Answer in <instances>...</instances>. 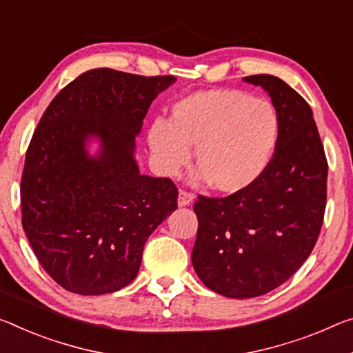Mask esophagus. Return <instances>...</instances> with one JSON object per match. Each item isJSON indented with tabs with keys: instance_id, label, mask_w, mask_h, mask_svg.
Returning <instances> with one entry per match:
<instances>
[{
	"instance_id": "obj_1",
	"label": "esophagus",
	"mask_w": 353,
	"mask_h": 353,
	"mask_svg": "<svg viewBox=\"0 0 353 353\" xmlns=\"http://www.w3.org/2000/svg\"><path fill=\"white\" fill-rule=\"evenodd\" d=\"M194 199V194L190 193V192H185V190H179V198H177V204L181 207H185V205H190L193 203Z\"/></svg>"
}]
</instances>
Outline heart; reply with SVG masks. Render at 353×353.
I'll return each mask as SVG.
<instances>
[{
  "instance_id": "b5f03b06",
  "label": "heart",
  "mask_w": 353,
  "mask_h": 353,
  "mask_svg": "<svg viewBox=\"0 0 353 353\" xmlns=\"http://www.w3.org/2000/svg\"><path fill=\"white\" fill-rule=\"evenodd\" d=\"M278 137V113L265 100L240 89H209L179 100L170 122L150 125L148 143L165 176H176L194 148V181L231 194L264 174Z\"/></svg>"
}]
</instances>
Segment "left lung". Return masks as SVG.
Segmentation results:
<instances>
[{
  "label": "left lung",
  "mask_w": 353,
  "mask_h": 353,
  "mask_svg": "<svg viewBox=\"0 0 353 353\" xmlns=\"http://www.w3.org/2000/svg\"><path fill=\"white\" fill-rule=\"evenodd\" d=\"M279 117L278 144L257 181L226 198L198 196L192 262L201 281L229 299L281 286L311 254L327 204L328 165L312 111L281 78L251 75Z\"/></svg>",
  "instance_id": "left-lung-1"
}]
</instances>
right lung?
<instances>
[{
  "label": "right lung",
  "mask_w": 353,
  "mask_h": 353,
  "mask_svg": "<svg viewBox=\"0 0 353 353\" xmlns=\"http://www.w3.org/2000/svg\"><path fill=\"white\" fill-rule=\"evenodd\" d=\"M176 78L92 69L39 121L20 183L21 225L50 276L80 295L116 292L138 275L144 243L177 209L171 179L143 176L135 137ZM101 149L89 156L85 144Z\"/></svg>",
  "instance_id": "1"
}]
</instances>
